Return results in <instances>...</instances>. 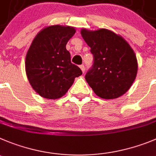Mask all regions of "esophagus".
Returning a JSON list of instances; mask_svg holds the SVG:
<instances>
[{
	"instance_id": "1",
	"label": "esophagus",
	"mask_w": 156,
	"mask_h": 156,
	"mask_svg": "<svg viewBox=\"0 0 156 156\" xmlns=\"http://www.w3.org/2000/svg\"><path fill=\"white\" fill-rule=\"evenodd\" d=\"M80 68H81V71H82V72H83V73H84V72H85V65H80Z\"/></svg>"
}]
</instances>
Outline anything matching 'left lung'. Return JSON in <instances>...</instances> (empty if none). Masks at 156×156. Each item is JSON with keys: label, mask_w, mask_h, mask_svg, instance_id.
Here are the masks:
<instances>
[{"label": "left lung", "mask_w": 156, "mask_h": 156, "mask_svg": "<svg viewBox=\"0 0 156 156\" xmlns=\"http://www.w3.org/2000/svg\"><path fill=\"white\" fill-rule=\"evenodd\" d=\"M81 34L91 48L94 62L85 80L98 97L117 98L124 94L136 78L138 62L130 45L120 35L107 29L88 30Z\"/></svg>", "instance_id": "8db88e82"}]
</instances>
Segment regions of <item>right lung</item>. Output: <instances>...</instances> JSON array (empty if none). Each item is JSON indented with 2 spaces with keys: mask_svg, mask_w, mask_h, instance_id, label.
Wrapping results in <instances>:
<instances>
[{
  "mask_svg": "<svg viewBox=\"0 0 156 156\" xmlns=\"http://www.w3.org/2000/svg\"><path fill=\"white\" fill-rule=\"evenodd\" d=\"M75 29L70 26L51 25L42 29L32 41L25 61L27 79L41 97L57 99L66 94L76 77L82 75L71 62L66 49Z\"/></svg>",
  "mask_w": 156,
  "mask_h": 156,
  "instance_id": "right-lung-1",
  "label": "right lung"
}]
</instances>
